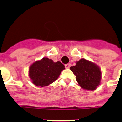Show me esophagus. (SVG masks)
Wrapping results in <instances>:
<instances>
[{"mask_svg":"<svg viewBox=\"0 0 122 122\" xmlns=\"http://www.w3.org/2000/svg\"><path fill=\"white\" fill-rule=\"evenodd\" d=\"M65 67L66 68H69L70 67V63H67V64H65Z\"/></svg>","mask_w":122,"mask_h":122,"instance_id":"34e87169","label":"esophagus"}]
</instances>
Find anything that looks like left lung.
<instances>
[{
  "instance_id": "left-lung-1",
  "label": "left lung",
  "mask_w": 122,
  "mask_h": 122,
  "mask_svg": "<svg viewBox=\"0 0 122 122\" xmlns=\"http://www.w3.org/2000/svg\"><path fill=\"white\" fill-rule=\"evenodd\" d=\"M78 85L84 90H95L100 84L102 72L98 65L85 59L76 62L70 67Z\"/></svg>"
}]
</instances>
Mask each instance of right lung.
Listing matches in <instances>:
<instances>
[{
	"instance_id": "obj_1",
	"label": "right lung",
	"mask_w": 122,
	"mask_h": 122,
	"mask_svg": "<svg viewBox=\"0 0 122 122\" xmlns=\"http://www.w3.org/2000/svg\"><path fill=\"white\" fill-rule=\"evenodd\" d=\"M64 69L65 66L60 62H54L52 59L44 57L30 66L29 75L33 84L44 87L57 80Z\"/></svg>"
}]
</instances>
